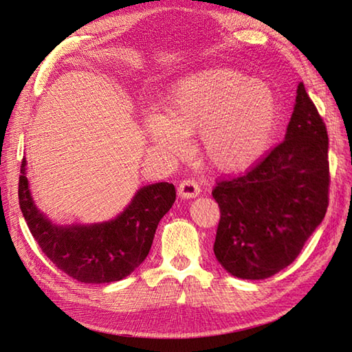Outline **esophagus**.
<instances>
[{
    "label": "esophagus",
    "mask_w": 352,
    "mask_h": 352,
    "mask_svg": "<svg viewBox=\"0 0 352 352\" xmlns=\"http://www.w3.org/2000/svg\"><path fill=\"white\" fill-rule=\"evenodd\" d=\"M199 192H201V189H199L198 183L193 180H184L180 183V186H178V195H180L182 198H186V199L198 197Z\"/></svg>",
    "instance_id": "obj_1"
}]
</instances>
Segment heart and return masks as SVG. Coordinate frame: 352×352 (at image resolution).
<instances>
[{"label":"heart","mask_w":352,"mask_h":352,"mask_svg":"<svg viewBox=\"0 0 352 352\" xmlns=\"http://www.w3.org/2000/svg\"><path fill=\"white\" fill-rule=\"evenodd\" d=\"M275 92L265 81L231 68H210L177 80L166 113L148 111L149 140L168 155L189 151V136L207 162L223 172H242L266 154L278 125Z\"/></svg>","instance_id":"1"}]
</instances>
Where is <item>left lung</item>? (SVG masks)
I'll return each mask as SVG.
<instances>
[{
	"label": "left lung",
	"instance_id": "obj_1",
	"mask_svg": "<svg viewBox=\"0 0 352 352\" xmlns=\"http://www.w3.org/2000/svg\"><path fill=\"white\" fill-rule=\"evenodd\" d=\"M328 184L327 129L300 83L281 144L212 192L221 210L213 246L221 266L243 280L287 267L325 218Z\"/></svg>",
	"mask_w": 352,
	"mask_h": 352
}]
</instances>
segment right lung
Wrapping results in <instances>:
<instances>
[{"instance_id":"1","label":"right lung","mask_w":352,"mask_h":352,"mask_svg":"<svg viewBox=\"0 0 352 352\" xmlns=\"http://www.w3.org/2000/svg\"><path fill=\"white\" fill-rule=\"evenodd\" d=\"M19 207L30 233L52 263L81 283H113L129 276L148 256L160 219L175 203L174 184L142 186L116 218L95 223H56L37 208L27 178L19 175Z\"/></svg>"}]
</instances>
